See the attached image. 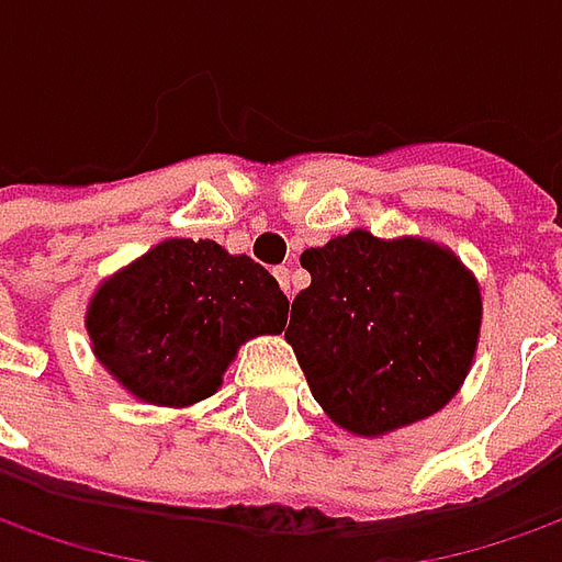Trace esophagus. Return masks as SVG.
Here are the masks:
<instances>
[{"label": "esophagus", "mask_w": 562, "mask_h": 562, "mask_svg": "<svg viewBox=\"0 0 562 562\" xmlns=\"http://www.w3.org/2000/svg\"><path fill=\"white\" fill-rule=\"evenodd\" d=\"M273 277H277V282L282 285V292H285V295H292V270H289V267H277V270H273Z\"/></svg>", "instance_id": "esophagus-1"}]
</instances>
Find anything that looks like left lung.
I'll list each match as a JSON object with an SVG mask.
<instances>
[{
	"instance_id": "8db88e82",
	"label": "left lung",
	"mask_w": 562,
	"mask_h": 562,
	"mask_svg": "<svg viewBox=\"0 0 562 562\" xmlns=\"http://www.w3.org/2000/svg\"><path fill=\"white\" fill-rule=\"evenodd\" d=\"M311 285L285 339L329 422L383 437L440 412L465 383L481 336V285L450 248L352 229L307 248Z\"/></svg>"
}]
</instances>
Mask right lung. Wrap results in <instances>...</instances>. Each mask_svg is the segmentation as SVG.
<instances>
[{"mask_svg":"<svg viewBox=\"0 0 562 562\" xmlns=\"http://www.w3.org/2000/svg\"><path fill=\"white\" fill-rule=\"evenodd\" d=\"M289 299L260 263L210 238H162L97 285L85 314L90 349L147 405L213 396L238 349L282 333Z\"/></svg>","mask_w":562,"mask_h":562,"instance_id":"add662e5","label":"right lung"}]
</instances>
